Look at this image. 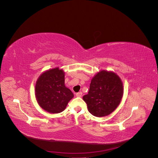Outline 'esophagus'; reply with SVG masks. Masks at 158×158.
Masks as SVG:
<instances>
[{
	"label": "esophagus",
	"mask_w": 158,
	"mask_h": 158,
	"mask_svg": "<svg viewBox=\"0 0 158 158\" xmlns=\"http://www.w3.org/2000/svg\"><path fill=\"white\" fill-rule=\"evenodd\" d=\"M76 96H77V97H81V96H82V93L81 92H78V93L76 94Z\"/></svg>",
	"instance_id": "obj_1"
}]
</instances>
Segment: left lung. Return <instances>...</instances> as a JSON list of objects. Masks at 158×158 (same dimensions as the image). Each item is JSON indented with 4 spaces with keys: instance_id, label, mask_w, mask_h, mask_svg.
<instances>
[{
    "instance_id": "obj_1",
    "label": "left lung",
    "mask_w": 158,
    "mask_h": 158,
    "mask_svg": "<svg viewBox=\"0 0 158 158\" xmlns=\"http://www.w3.org/2000/svg\"><path fill=\"white\" fill-rule=\"evenodd\" d=\"M123 95V84L112 71L100 70L91 80L88 94L83 96L89 112L98 117L107 116L117 109Z\"/></svg>"
}]
</instances>
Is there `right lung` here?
Masks as SVG:
<instances>
[{
  "label": "right lung",
  "instance_id": "obj_1",
  "mask_svg": "<svg viewBox=\"0 0 158 158\" xmlns=\"http://www.w3.org/2000/svg\"><path fill=\"white\" fill-rule=\"evenodd\" d=\"M35 95L39 106L50 113L63 111L74 94L64 84V72L56 67L44 72L37 80Z\"/></svg>",
  "mask_w": 158,
  "mask_h": 158
}]
</instances>
